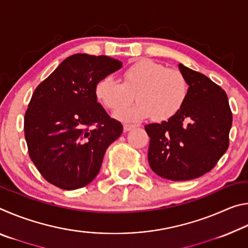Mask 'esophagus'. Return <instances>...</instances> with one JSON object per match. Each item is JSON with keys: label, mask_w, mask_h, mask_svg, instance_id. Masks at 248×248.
Listing matches in <instances>:
<instances>
[{"label": "esophagus", "mask_w": 248, "mask_h": 248, "mask_svg": "<svg viewBox=\"0 0 248 248\" xmlns=\"http://www.w3.org/2000/svg\"><path fill=\"white\" fill-rule=\"evenodd\" d=\"M134 127H136V125L125 124H124V132H128V131H130V130H132Z\"/></svg>", "instance_id": "34e87169"}]
</instances>
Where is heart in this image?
<instances>
[{
  "label": "heart",
  "instance_id": "obj_1",
  "mask_svg": "<svg viewBox=\"0 0 248 248\" xmlns=\"http://www.w3.org/2000/svg\"><path fill=\"white\" fill-rule=\"evenodd\" d=\"M188 92L187 78L179 70L167 69L148 59L125 69L123 82L107 75L95 86L96 97L114 112L127 107L136 96L138 103L117 115L125 121H139L151 116L155 121L173 118L183 108Z\"/></svg>",
  "mask_w": 248,
  "mask_h": 248
}]
</instances>
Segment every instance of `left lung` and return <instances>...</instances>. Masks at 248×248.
Returning <instances> with one entry per match:
<instances>
[{"mask_svg":"<svg viewBox=\"0 0 248 248\" xmlns=\"http://www.w3.org/2000/svg\"><path fill=\"white\" fill-rule=\"evenodd\" d=\"M189 92L173 118L145 125L148 159L155 174L170 180L194 179L211 170L229 148L232 111L225 92L182 63Z\"/></svg>","mask_w":248,"mask_h":248,"instance_id":"1","label":"left lung"}]
</instances>
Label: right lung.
<instances>
[{
	"label": "right lung",
	"mask_w": 248,
	"mask_h": 248,
	"mask_svg": "<svg viewBox=\"0 0 248 248\" xmlns=\"http://www.w3.org/2000/svg\"><path fill=\"white\" fill-rule=\"evenodd\" d=\"M123 62L77 53L59 64L33 92L25 114L28 153L43 177L61 189L89 185L123 124L97 103L95 86Z\"/></svg>",
	"instance_id": "right-lung-1"
}]
</instances>
